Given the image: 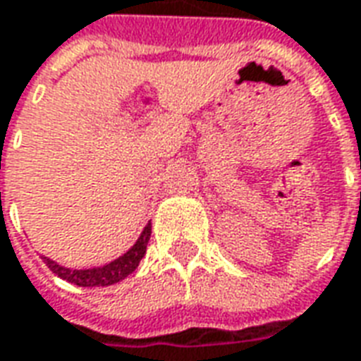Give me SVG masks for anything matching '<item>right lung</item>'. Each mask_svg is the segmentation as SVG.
Wrapping results in <instances>:
<instances>
[{"label":"right lung","mask_w":361,"mask_h":361,"mask_svg":"<svg viewBox=\"0 0 361 361\" xmlns=\"http://www.w3.org/2000/svg\"><path fill=\"white\" fill-rule=\"evenodd\" d=\"M149 235H152V223H148L142 235L138 236V240L134 242V246L128 252H125L123 256L117 259H113L109 264L99 265V267H90V269H69L65 265H59L49 257H42L49 269L54 271L57 277H61L63 281H69L76 286H109L115 283H121L123 279H126L133 273L140 259L146 254V246H148Z\"/></svg>","instance_id":"obj_1"}]
</instances>
